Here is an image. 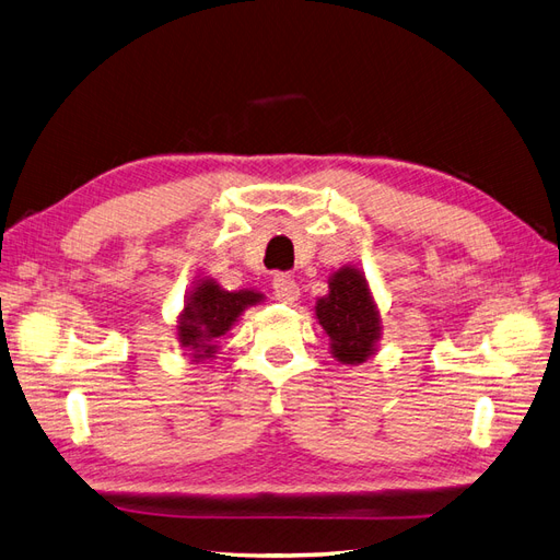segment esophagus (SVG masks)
Segmentation results:
<instances>
[{
    "mask_svg": "<svg viewBox=\"0 0 560 560\" xmlns=\"http://www.w3.org/2000/svg\"><path fill=\"white\" fill-rule=\"evenodd\" d=\"M273 292H276V299L282 303H294L301 296L296 280L287 273H280L273 278Z\"/></svg>",
    "mask_w": 560,
    "mask_h": 560,
    "instance_id": "obj_1",
    "label": "esophagus"
}]
</instances>
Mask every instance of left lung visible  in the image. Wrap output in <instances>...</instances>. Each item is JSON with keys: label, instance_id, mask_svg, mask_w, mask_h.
Masks as SVG:
<instances>
[{"label": "left lung", "instance_id": "1", "mask_svg": "<svg viewBox=\"0 0 560 560\" xmlns=\"http://www.w3.org/2000/svg\"><path fill=\"white\" fill-rule=\"evenodd\" d=\"M315 317L338 364H364L378 352L383 319L364 270L346 264L329 276V292L315 303Z\"/></svg>", "mask_w": 560, "mask_h": 560}]
</instances>
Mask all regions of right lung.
Segmentation results:
<instances>
[{
    "label": "right lung",
    "mask_w": 560,
    "mask_h": 560,
    "mask_svg": "<svg viewBox=\"0 0 560 560\" xmlns=\"http://www.w3.org/2000/svg\"><path fill=\"white\" fill-rule=\"evenodd\" d=\"M259 290H235L229 292L210 276H198L189 294L184 299V308L177 315V341L189 350L191 362L214 360L219 352V338L226 336L241 315L264 303Z\"/></svg>",
    "instance_id": "obj_1"
}]
</instances>
